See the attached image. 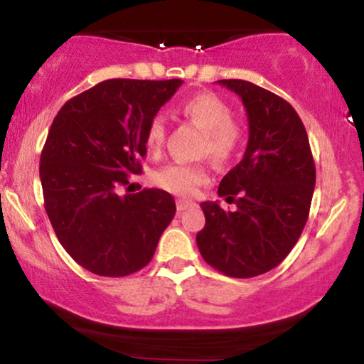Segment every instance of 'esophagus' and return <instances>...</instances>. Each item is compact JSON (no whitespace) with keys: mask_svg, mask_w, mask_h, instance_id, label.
Masks as SVG:
<instances>
[{"mask_svg":"<svg viewBox=\"0 0 364 364\" xmlns=\"http://www.w3.org/2000/svg\"><path fill=\"white\" fill-rule=\"evenodd\" d=\"M176 207H178L179 212H183V210H186V208L195 207V202H191V200H185V198H178L176 200Z\"/></svg>","mask_w":364,"mask_h":364,"instance_id":"esophagus-1","label":"esophagus"}]
</instances>
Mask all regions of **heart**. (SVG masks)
Returning a JSON list of instances; mask_svg holds the SVG:
<instances>
[{
	"label": "heart",
	"mask_w": 364,
	"mask_h": 364,
	"mask_svg": "<svg viewBox=\"0 0 364 364\" xmlns=\"http://www.w3.org/2000/svg\"><path fill=\"white\" fill-rule=\"evenodd\" d=\"M181 112L205 132L203 152L210 154L215 161H229L240 150L243 141V129L232 121L229 104L212 92H200L191 95L181 106ZM166 141V119L154 116L145 132V145L150 152H157ZM154 181L164 190L176 195H193L202 183L207 181V171L200 164L171 162L154 174Z\"/></svg>",
	"instance_id": "b5f03b06"
}]
</instances>
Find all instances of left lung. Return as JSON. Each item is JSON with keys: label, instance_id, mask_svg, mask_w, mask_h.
Returning <instances> with one entry per match:
<instances>
[{"label": "left lung", "instance_id": "obj_1", "mask_svg": "<svg viewBox=\"0 0 364 364\" xmlns=\"http://www.w3.org/2000/svg\"><path fill=\"white\" fill-rule=\"evenodd\" d=\"M217 83L243 101L248 145L217 190L236 208L200 203L205 228L196 245L219 272L257 277L277 267L301 236L315 190V162L303 121L289 102L252 82Z\"/></svg>", "mask_w": 364, "mask_h": 364}]
</instances>
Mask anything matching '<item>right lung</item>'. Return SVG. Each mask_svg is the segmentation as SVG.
<instances>
[{"label": "right lung", "instance_id": "right-lung-1", "mask_svg": "<svg viewBox=\"0 0 364 364\" xmlns=\"http://www.w3.org/2000/svg\"><path fill=\"white\" fill-rule=\"evenodd\" d=\"M181 83L104 80L70 99L49 128L39 166L46 212L66 253L92 274L139 272L176 214L168 191L119 190L141 173L150 119Z\"/></svg>", "mask_w": 364, "mask_h": 364}]
</instances>
